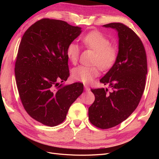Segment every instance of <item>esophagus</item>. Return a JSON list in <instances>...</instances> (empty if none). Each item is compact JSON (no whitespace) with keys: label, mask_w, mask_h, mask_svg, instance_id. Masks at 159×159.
<instances>
[{"label":"esophagus","mask_w":159,"mask_h":159,"mask_svg":"<svg viewBox=\"0 0 159 159\" xmlns=\"http://www.w3.org/2000/svg\"><path fill=\"white\" fill-rule=\"evenodd\" d=\"M84 88H85V90L86 91H90V88H89V87H88V85H84Z\"/></svg>","instance_id":"esophagus-1"}]
</instances>
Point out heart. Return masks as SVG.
I'll return each mask as SVG.
<instances>
[{
	"instance_id": "1",
	"label": "heart",
	"mask_w": 159,
	"mask_h": 159,
	"mask_svg": "<svg viewBox=\"0 0 159 159\" xmlns=\"http://www.w3.org/2000/svg\"><path fill=\"white\" fill-rule=\"evenodd\" d=\"M84 44L96 52L94 63L98 64L101 69L110 68L117 57V52L110 46V41L103 34L98 31L88 33L83 38ZM80 48L75 42H71L67 48V55L73 64L79 58ZM99 75L97 67L80 66L72 71V78L75 81L83 83H89L95 77Z\"/></svg>"
}]
</instances>
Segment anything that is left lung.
I'll list each match as a JSON object with an SVG mask.
<instances>
[{
  "label": "left lung",
  "instance_id": "left-lung-1",
  "mask_svg": "<svg viewBox=\"0 0 159 159\" xmlns=\"http://www.w3.org/2000/svg\"><path fill=\"white\" fill-rule=\"evenodd\" d=\"M118 33L117 59L100 82L106 88L91 89L95 101L88 109L91 124L100 129H109L127 119L134 111L145 90L147 62L145 48L139 36L122 23L103 26Z\"/></svg>",
  "mask_w": 159,
  "mask_h": 159
}]
</instances>
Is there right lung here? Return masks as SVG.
I'll return each mask as SVG.
<instances>
[{
	"instance_id": "obj_1",
	"label": "right lung",
	"mask_w": 159,
	"mask_h": 159,
	"mask_svg": "<svg viewBox=\"0 0 159 159\" xmlns=\"http://www.w3.org/2000/svg\"><path fill=\"white\" fill-rule=\"evenodd\" d=\"M81 33V27L44 18L22 38L14 69L19 95L28 114L45 125L63 122L84 91L81 83L62 84L70 75L67 48Z\"/></svg>"
}]
</instances>
